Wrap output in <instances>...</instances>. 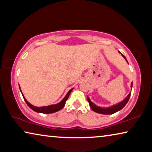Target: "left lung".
<instances>
[{
	"instance_id": "left-lung-1",
	"label": "left lung",
	"mask_w": 152,
	"mask_h": 152,
	"mask_svg": "<svg viewBox=\"0 0 152 152\" xmlns=\"http://www.w3.org/2000/svg\"><path fill=\"white\" fill-rule=\"evenodd\" d=\"M121 55L125 59V60L127 61V59H126L125 56L123 54H122V53ZM132 86H133V82H132V84H131V86H132ZM130 96H131V93L127 95V96L126 97L122 102H119V104L113 105V106H112L111 107H109V108H102V107L96 106V105H95L94 103H92V102L91 101V100H90L88 97H87V100H88V101L89 102V105L91 106V109L93 110V111L98 113H101V114L110 115V114H113V113H116L117 111H119V110H120L121 109H122L125 106V104L127 103L129 99L130 98Z\"/></svg>"
}]
</instances>
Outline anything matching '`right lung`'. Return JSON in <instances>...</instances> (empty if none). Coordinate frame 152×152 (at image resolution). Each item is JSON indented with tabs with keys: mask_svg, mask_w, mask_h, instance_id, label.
I'll list each match as a JSON object with an SVG mask.
<instances>
[{
	"mask_svg": "<svg viewBox=\"0 0 152 152\" xmlns=\"http://www.w3.org/2000/svg\"><path fill=\"white\" fill-rule=\"evenodd\" d=\"M73 88L70 89V91H68V93L66 95V96L64 98L62 101H61L60 102H59V103L56 104H53V105H50V106H47V107H35L33 106V105L31 104L29 102H28L26 99H25V98L24 97L23 94H22L23 96V99L25 100V102H26L27 104L29 106L31 109L32 110H34L35 112H37V113H45V114H50V113H55V112H57L58 110H61L62 108L64 107V105H65L66 102L67 101V99H68L69 97V95H70V92L72 91ZM22 93V92H21Z\"/></svg>",
	"mask_w": 152,
	"mask_h": 152,
	"instance_id": "obj_1",
	"label": "right lung"
}]
</instances>
